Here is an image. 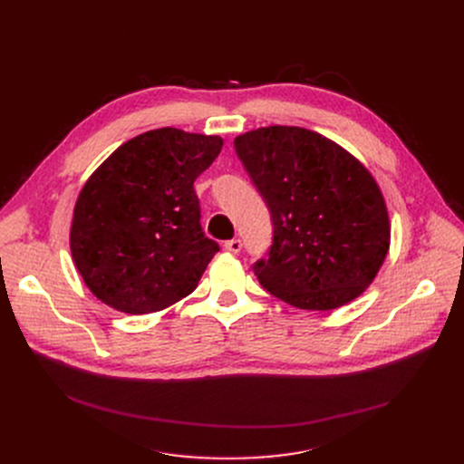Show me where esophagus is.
<instances>
[{
	"mask_svg": "<svg viewBox=\"0 0 464 464\" xmlns=\"http://www.w3.org/2000/svg\"><path fill=\"white\" fill-rule=\"evenodd\" d=\"M224 248H226L227 252H231V254H238V252H240V248H242V242H240V238H231V240H226Z\"/></svg>",
	"mask_w": 464,
	"mask_h": 464,
	"instance_id": "esophagus-1",
	"label": "esophagus"
}]
</instances>
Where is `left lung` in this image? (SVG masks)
Returning a JSON list of instances; mask_svg holds the SVG:
<instances>
[{
    "label": "left lung",
    "mask_w": 464,
    "mask_h": 464,
    "mask_svg": "<svg viewBox=\"0 0 464 464\" xmlns=\"http://www.w3.org/2000/svg\"><path fill=\"white\" fill-rule=\"evenodd\" d=\"M235 150L271 212V248L252 265L259 284L304 310L359 297L389 248L387 208L369 170L303 128H259L238 135Z\"/></svg>",
    "instance_id": "left-lung-1"
}]
</instances>
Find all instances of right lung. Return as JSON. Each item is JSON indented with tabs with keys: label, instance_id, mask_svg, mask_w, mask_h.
<instances>
[{
	"label": "right lung",
	"instance_id": "1",
	"mask_svg": "<svg viewBox=\"0 0 464 464\" xmlns=\"http://www.w3.org/2000/svg\"><path fill=\"white\" fill-rule=\"evenodd\" d=\"M222 144L175 128L146 131L90 177L72 214L71 254L97 299L150 314L198 287L219 246L201 227L193 182Z\"/></svg>",
	"mask_w": 464,
	"mask_h": 464
}]
</instances>
